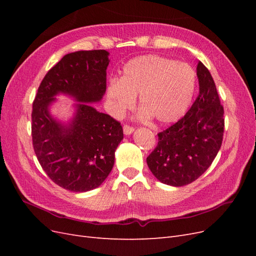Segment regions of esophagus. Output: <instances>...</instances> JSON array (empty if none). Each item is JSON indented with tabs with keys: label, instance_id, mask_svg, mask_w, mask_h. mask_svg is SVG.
<instances>
[{
	"label": "esophagus",
	"instance_id": "34e87169",
	"mask_svg": "<svg viewBox=\"0 0 256 256\" xmlns=\"http://www.w3.org/2000/svg\"><path fill=\"white\" fill-rule=\"evenodd\" d=\"M124 134H125L126 136H129V134H131L134 131V127H131V126H129V125H125L124 126Z\"/></svg>",
	"mask_w": 256,
	"mask_h": 256
}]
</instances>
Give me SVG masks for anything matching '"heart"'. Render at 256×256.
Returning a JSON list of instances; mask_svg holds the SVG:
<instances>
[{
	"mask_svg": "<svg viewBox=\"0 0 256 256\" xmlns=\"http://www.w3.org/2000/svg\"><path fill=\"white\" fill-rule=\"evenodd\" d=\"M196 85V74L192 66L150 54L130 60L122 68V78L109 82L106 97L111 114L120 118L134 104L136 96L140 94V118L170 124L188 110Z\"/></svg>",
	"mask_w": 256,
	"mask_h": 256,
	"instance_id": "obj_1",
	"label": "heart"
}]
</instances>
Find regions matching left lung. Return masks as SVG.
I'll return each instance as SVG.
<instances>
[{
    "label": "left lung",
    "mask_w": 256,
    "mask_h": 256,
    "mask_svg": "<svg viewBox=\"0 0 256 256\" xmlns=\"http://www.w3.org/2000/svg\"><path fill=\"white\" fill-rule=\"evenodd\" d=\"M198 96L182 118L158 134V144L146 159L154 176L166 184H191L210 166L224 132V110L208 69L198 62Z\"/></svg>",
    "instance_id": "left-lung-1"
}]
</instances>
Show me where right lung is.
Returning <instances> with one entry per match:
<instances>
[{
  "label": "right lung",
  "mask_w": 256,
  "mask_h": 256,
  "mask_svg": "<svg viewBox=\"0 0 256 256\" xmlns=\"http://www.w3.org/2000/svg\"><path fill=\"white\" fill-rule=\"evenodd\" d=\"M109 62L106 50L68 53L44 76L34 99L32 140L36 157L50 180L69 191L99 187L112 171L115 150L124 138L120 122L90 104L104 95ZM58 94L80 102L66 126L48 111Z\"/></svg>",
  "instance_id": "add662e5"
}]
</instances>
